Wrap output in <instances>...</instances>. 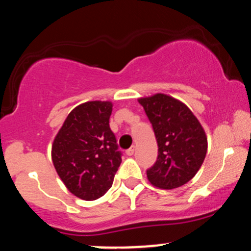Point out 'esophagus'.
I'll use <instances>...</instances> for the list:
<instances>
[{"label":"esophagus","instance_id":"obj_1","mask_svg":"<svg viewBox=\"0 0 251 251\" xmlns=\"http://www.w3.org/2000/svg\"><path fill=\"white\" fill-rule=\"evenodd\" d=\"M126 155H133L135 153V146H131L129 150H126Z\"/></svg>","mask_w":251,"mask_h":251}]
</instances>
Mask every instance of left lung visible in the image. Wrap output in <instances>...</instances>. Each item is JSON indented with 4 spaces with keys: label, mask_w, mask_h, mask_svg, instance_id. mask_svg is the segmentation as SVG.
Wrapping results in <instances>:
<instances>
[{
    "label": "left lung",
    "mask_w": 251,
    "mask_h": 251,
    "mask_svg": "<svg viewBox=\"0 0 251 251\" xmlns=\"http://www.w3.org/2000/svg\"><path fill=\"white\" fill-rule=\"evenodd\" d=\"M152 123L158 158L147 179L159 189L184 185L198 174L207 153L203 126L184 103L164 93L137 99Z\"/></svg>",
    "instance_id": "left-lung-1"
}]
</instances>
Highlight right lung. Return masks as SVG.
<instances>
[{"label": "right lung", "instance_id": "obj_1", "mask_svg": "<svg viewBox=\"0 0 251 251\" xmlns=\"http://www.w3.org/2000/svg\"><path fill=\"white\" fill-rule=\"evenodd\" d=\"M114 104L92 100L69 112L51 147L56 172L73 195L85 201L101 198L114 183L121 152L109 126Z\"/></svg>", "mask_w": 251, "mask_h": 251}]
</instances>
